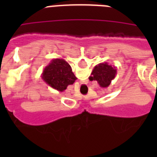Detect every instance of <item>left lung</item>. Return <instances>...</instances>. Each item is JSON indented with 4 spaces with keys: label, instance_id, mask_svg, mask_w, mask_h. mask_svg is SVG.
Returning <instances> with one entry per match:
<instances>
[{
    "label": "left lung",
    "instance_id": "1",
    "mask_svg": "<svg viewBox=\"0 0 157 157\" xmlns=\"http://www.w3.org/2000/svg\"><path fill=\"white\" fill-rule=\"evenodd\" d=\"M117 71L115 67L108 63H101L94 67L91 75L90 76V81H97L99 86L102 88L109 86L112 81L116 78Z\"/></svg>",
    "mask_w": 157,
    "mask_h": 157
}]
</instances>
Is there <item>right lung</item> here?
Listing matches in <instances>:
<instances>
[{"label":"right lung","mask_w":157,"mask_h":157,"mask_svg":"<svg viewBox=\"0 0 157 157\" xmlns=\"http://www.w3.org/2000/svg\"><path fill=\"white\" fill-rule=\"evenodd\" d=\"M41 78L49 86L59 92L64 91L67 86L72 85L77 79L69 63L63 59L51 60L43 70Z\"/></svg>","instance_id":"right-lung-1"}]
</instances>
